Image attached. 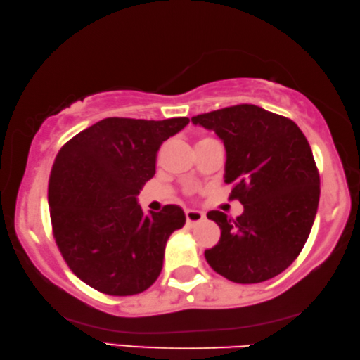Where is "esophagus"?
I'll list each match as a JSON object with an SVG mask.
<instances>
[{
	"label": "esophagus",
	"instance_id": "esophagus-1",
	"mask_svg": "<svg viewBox=\"0 0 360 360\" xmlns=\"http://www.w3.org/2000/svg\"><path fill=\"white\" fill-rule=\"evenodd\" d=\"M185 215H186V223H188V225H194V223H199V221H202L205 219V215L202 214V212L193 210V209L186 210Z\"/></svg>",
	"mask_w": 360,
	"mask_h": 360
}]
</instances>
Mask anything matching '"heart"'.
Here are the masks:
<instances>
[{"mask_svg":"<svg viewBox=\"0 0 360 360\" xmlns=\"http://www.w3.org/2000/svg\"><path fill=\"white\" fill-rule=\"evenodd\" d=\"M204 140H207V137H204V139H199V140H198V143H199V141H204ZM198 143H196V145H198Z\"/></svg>","mask_w":360,"mask_h":360,"instance_id":"1","label":"heart"}]
</instances>
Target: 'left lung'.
Here are the masks:
<instances>
[{"label":"left lung","mask_w":360,"mask_h":360,"mask_svg":"<svg viewBox=\"0 0 360 360\" xmlns=\"http://www.w3.org/2000/svg\"><path fill=\"white\" fill-rule=\"evenodd\" d=\"M191 121L223 140L229 199L244 205L238 219L209 212L221 236L205 260L238 284L274 278L300 255L319 205L321 179L308 140L292 120L249 103Z\"/></svg>","instance_id":"left-lung-1"}]
</instances>
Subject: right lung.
I'll list each match as a JSON object with an SVG mask.
<instances>
[{
    "mask_svg": "<svg viewBox=\"0 0 360 360\" xmlns=\"http://www.w3.org/2000/svg\"><path fill=\"white\" fill-rule=\"evenodd\" d=\"M188 122L105 117L57 153L47 190L52 233L70 269L96 290L135 295L161 274L185 214L169 204L146 215L137 196L156 174L159 146Z\"/></svg>",
    "mask_w": 360,
    "mask_h": 360,
    "instance_id": "obj_1",
    "label": "right lung"
}]
</instances>
